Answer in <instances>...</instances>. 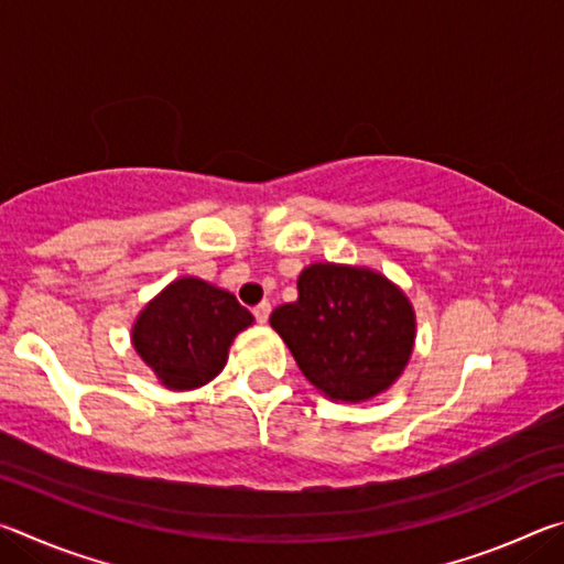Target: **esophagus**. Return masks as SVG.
<instances>
[{
  "instance_id": "1",
  "label": "esophagus",
  "mask_w": 564,
  "mask_h": 564,
  "mask_svg": "<svg viewBox=\"0 0 564 564\" xmlns=\"http://www.w3.org/2000/svg\"><path fill=\"white\" fill-rule=\"evenodd\" d=\"M253 316H256V321L259 323H269V316H271V303L269 301H263V303H259L253 308Z\"/></svg>"
}]
</instances>
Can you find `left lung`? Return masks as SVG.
<instances>
[{"label":"left lung","instance_id":"8db88e82","mask_svg":"<svg viewBox=\"0 0 564 564\" xmlns=\"http://www.w3.org/2000/svg\"><path fill=\"white\" fill-rule=\"evenodd\" d=\"M271 328L318 393L343 403L386 393L415 346V311L403 289L348 263L305 265L299 301L279 305Z\"/></svg>","mask_w":564,"mask_h":564}]
</instances>
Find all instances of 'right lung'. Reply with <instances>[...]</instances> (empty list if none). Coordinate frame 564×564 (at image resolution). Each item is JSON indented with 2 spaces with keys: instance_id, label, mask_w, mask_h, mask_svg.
I'll use <instances>...</instances> for the list:
<instances>
[{
  "instance_id": "1",
  "label": "right lung",
  "mask_w": 564,
  "mask_h": 564,
  "mask_svg": "<svg viewBox=\"0 0 564 564\" xmlns=\"http://www.w3.org/2000/svg\"><path fill=\"white\" fill-rule=\"evenodd\" d=\"M253 326L236 295L196 275H181L133 321L131 346L169 390H194L221 373L238 333Z\"/></svg>"
}]
</instances>
